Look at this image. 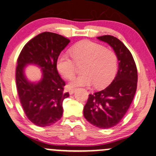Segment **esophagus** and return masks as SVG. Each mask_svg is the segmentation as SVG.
Masks as SVG:
<instances>
[{
	"label": "esophagus",
	"instance_id": "34e87169",
	"mask_svg": "<svg viewBox=\"0 0 156 156\" xmlns=\"http://www.w3.org/2000/svg\"><path fill=\"white\" fill-rule=\"evenodd\" d=\"M75 92H76V89H69V94H73Z\"/></svg>",
	"mask_w": 156,
	"mask_h": 156
}]
</instances>
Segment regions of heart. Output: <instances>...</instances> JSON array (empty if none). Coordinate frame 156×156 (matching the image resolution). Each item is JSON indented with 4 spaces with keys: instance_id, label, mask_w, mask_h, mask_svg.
Segmentation results:
<instances>
[{
    "instance_id": "1",
    "label": "heart",
    "mask_w": 156,
    "mask_h": 156,
    "mask_svg": "<svg viewBox=\"0 0 156 156\" xmlns=\"http://www.w3.org/2000/svg\"><path fill=\"white\" fill-rule=\"evenodd\" d=\"M73 61L67 54H60L56 59L58 73L71 79L76 72V65H81L82 74L69 83L70 87H89L94 84L103 88L112 81L117 72L118 58L116 53L105 46L89 40H82L70 49Z\"/></svg>"
}]
</instances>
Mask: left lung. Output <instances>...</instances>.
Wrapping results in <instances>:
<instances>
[{"label":"left lung","mask_w":156,"mask_h":156,"mask_svg":"<svg viewBox=\"0 0 156 156\" xmlns=\"http://www.w3.org/2000/svg\"><path fill=\"white\" fill-rule=\"evenodd\" d=\"M98 39L113 48L119 67L110 85L89 94L84 105L83 116L98 128H110L121 121L133 101L137 87V69L131 53L117 37L104 35Z\"/></svg>","instance_id":"left-lung-1"}]
</instances>
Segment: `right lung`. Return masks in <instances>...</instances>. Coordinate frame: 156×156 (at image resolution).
Wrapping results in <instances>:
<instances>
[{
    "label": "right lung",
    "instance_id": "obj_1",
    "mask_svg": "<svg viewBox=\"0 0 156 156\" xmlns=\"http://www.w3.org/2000/svg\"><path fill=\"white\" fill-rule=\"evenodd\" d=\"M69 42L62 35L43 32L27 42L17 58L16 84L20 101L26 117L37 126H50L62 117V103L69 94L64 92L65 82L58 75L56 59ZM28 64L41 68L42 78L37 83L29 82L24 75Z\"/></svg>",
    "mask_w": 156,
    "mask_h": 156
}]
</instances>
